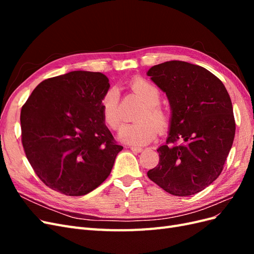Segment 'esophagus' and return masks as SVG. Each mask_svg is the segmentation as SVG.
<instances>
[{"mask_svg": "<svg viewBox=\"0 0 254 254\" xmlns=\"http://www.w3.org/2000/svg\"><path fill=\"white\" fill-rule=\"evenodd\" d=\"M130 149H131L132 151H135V152H141L143 150L142 147H136V146H130L129 147Z\"/></svg>", "mask_w": 254, "mask_h": 254, "instance_id": "1", "label": "esophagus"}]
</instances>
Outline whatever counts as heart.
I'll use <instances>...</instances> for the list:
<instances>
[{"instance_id": "obj_1", "label": "heart", "mask_w": 254, "mask_h": 254, "mask_svg": "<svg viewBox=\"0 0 254 254\" xmlns=\"http://www.w3.org/2000/svg\"><path fill=\"white\" fill-rule=\"evenodd\" d=\"M130 88L144 102L137 122L125 125L119 133L120 140L132 145H146L155 139L158 129L165 131L170 126L168 112L159 105L161 93L151 82L136 77L130 82ZM102 110L106 124L112 129H118L122 124V113L119 105V93L110 89L105 93L102 101Z\"/></svg>"}]
</instances>
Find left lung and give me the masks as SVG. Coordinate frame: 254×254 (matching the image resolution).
Here are the masks:
<instances>
[{"mask_svg": "<svg viewBox=\"0 0 254 254\" xmlns=\"http://www.w3.org/2000/svg\"><path fill=\"white\" fill-rule=\"evenodd\" d=\"M147 76L171 106L170 132L148 178L175 196H190L218 178L232 147L235 121L226 87L206 68L172 60Z\"/></svg>", "mask_w": 254, "mask_h": 254, "instance_id": "left-lung-1", "label": "left lung"}]
</instances>
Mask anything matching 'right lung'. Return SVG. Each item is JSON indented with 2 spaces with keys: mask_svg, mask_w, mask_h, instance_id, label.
<instances>
[{
  "mask_svg": "<svg viewBox=\"0 0 254 254\" xmlns=\"http://www.w3.org/2000/svg\"><path fill=\"white\" fill-rule=\"evenodd\" d=\"M109 79L73 71L40 82L21 110L22 144L40 180L82 196L108 178L123 146L105 124L102 101Z\"/></svg>",
  "mask_w": 254,
  "mask_h": 254,
  "instance_id": "1",
  "label": "right lung"
}]
</instances>
